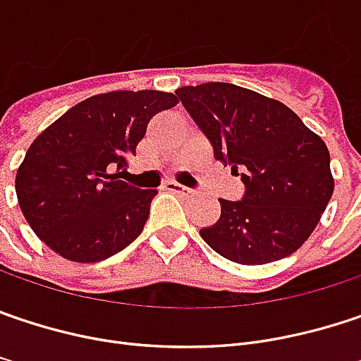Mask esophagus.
I'll return each instance as SVG.
<instances>
[{
	"instance_id": "obj_1",
	"label": "esophagus",
	"mask_w": 361,
	"mask_h": 361,
	"mask_svg": "<svg viewBox=\"0 0 361 361\" xmlns=\"http://www.w3.org/2000/svg\"><path fill=\"white\" fill-rule=\"evenodd\" d=\"M163 188H165L167 192H171V194H180V196H192V194H194L190 188L181 185V183H178V181H167Z\"/></svg>"
}]
</instances>
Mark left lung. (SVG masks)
<instances>
[{
  "label": "left lung",
  "instance_id": "1",
  "mask_svg": "<svg viewBox=\"0 0 361 361\" xmlns=\"http://www.w3.org/2000/svg\"><path fill=\"white\" fill-rule=\"evenodd\" d=\"M176 96L241 176L239 202L221 198V219L200 228L219 255L243 265L278 262L310 237L333 196L327 145L278 99L233 83L185 85Z\"/></svg>",
  "mask_w": 361,
  "mask_h": 361
}]
</instances>
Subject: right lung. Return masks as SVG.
<instances>
[{
  "instance_id": "right-lung-1",
  "label": "right lung",
  "mask_w": 361,
  "mask_h": 361,
  "mask_svg": "<svg viewBox=\"0 0 361 361\" xmlns=\"http://www.w3.org/2000/svg\"><path fill=\"white\" fill-rule=\"evenodd\" d=\"M178 97L110 92L69 108L30 145L16 176L20 208L32 231L65 259L104 262L140 235L157 190L118 180L137 155L149 120Z\"/></svg>"
}]
</instances>
